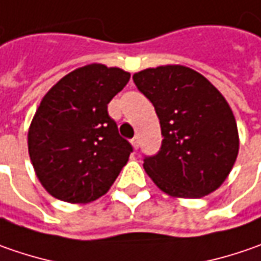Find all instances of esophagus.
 Returning a JSON list of instances; mask_svg holds the SVG:
<instances>
[{
  "instance_id": "esophagus-1",
  "label": "esophagus",
  "mask_w": 261,
  "mask_h": 261,
  "mask_svg": "<svg viewBox=\"0 0 261 261\" xmlns=\"http://www.w3.org/2000/svg\"><path fill=\"white\" fill-rule=\"evenodd\" d=\"M130 144H132V146H134L135 149H138V146H139V138H138V136H135V138L130 141Z\"/></svg>"
}]
</instances>
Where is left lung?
I'll return each mask as SVG.
<instances>
[{"instance_id": "obj_1", "label": "left lung", "mask_w": 261, "mask_h": 261, "mask_svg": "<svg viewBox=\"0 0 261 261\" xmlns=\"http://www.w3.org/2000/svg\"><path fill=\"white\" fill-rule=\"evenodd\" d=\"M138 90L155 107L163 142L144 168L164 193L197 199L215 192L231 173L240 148L234 113L205 76L183 65L134 74Z\"/></svg>"}]
</instances>
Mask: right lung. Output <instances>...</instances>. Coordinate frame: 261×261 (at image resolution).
I'll list each match as a JSON object with an SVG mask.
<instances>
[{"mask_svg": "<svg viewBox=\"0 0 261 261\" xmlns=\"http://www.w3.org/2000/svg\"><path fill=\"white\" fill-rule=\"evenodd\" d=\"M130 74L90 64L61 78L37 107L29 127V155L45 190L68 203L107 193L132 145L119 135L107 105Z\"/></svg>", "mask_w": 261, "mask_h": 261, "instance_id": "1", "label": "right lung"}]
</instances>
